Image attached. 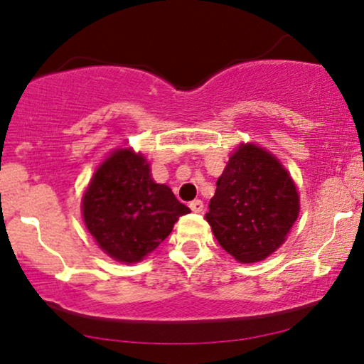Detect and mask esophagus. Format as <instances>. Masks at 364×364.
Instances as JSON below:
<instances>
[{
	"label": "esophagus",
	"mask_w": 364,
	"mask_h": 364,
	"mask_svg": "<svg viewBox=\"0 0 364 364\" xmlns=\"http://www.w3.org/2000/svg\"><path fill=\"white\" fill-rule=\"evenodd\" d=\"M188 207H191V210L192 212H196V213H200L202 210H203V202L202 200H192L191 203H188Z\"/></svg>",
	"instance_id": "34e87169"
}]
</instances>
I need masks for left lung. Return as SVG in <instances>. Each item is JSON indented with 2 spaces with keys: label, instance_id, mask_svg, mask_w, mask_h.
Listing matches in <instances>:
<instances>
[{
  "label": "left lung",
  "instance_id": "8db88e82",
  "mask_svg": "<svg viewBox=\"0 0 364 364\" xmlns=\"http://www.w3.org/2000/svg\"><path fill=\"white\" fill-rule=\"evenodd\" d=\"M300 197L280 161L255 144H242L217 181L205 218L223 250L255 263L285 242Z\"/></svg>",
  "mask_w": 364,
  "mask_h": 364
}]
</instances>
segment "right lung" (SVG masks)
<instances>
[{
	"instance_id": "add662e5",
	"label": "right lung",
	"mask_w": 364,
	"mask_h": 364,
	"mask_svg": "<svg viewBox=\"0 0 364 364\" xmlns=\"http://www.w3.org/2000/svg\"><path fill=\"white\" fill-rule=\"evenodd\" d=\"M183 205L164 183L152 181L142 154L114 151L94 172L82 197V217L97 245L124 263L141 262L172 232Z\"/></svg>"
}]
</instances>
